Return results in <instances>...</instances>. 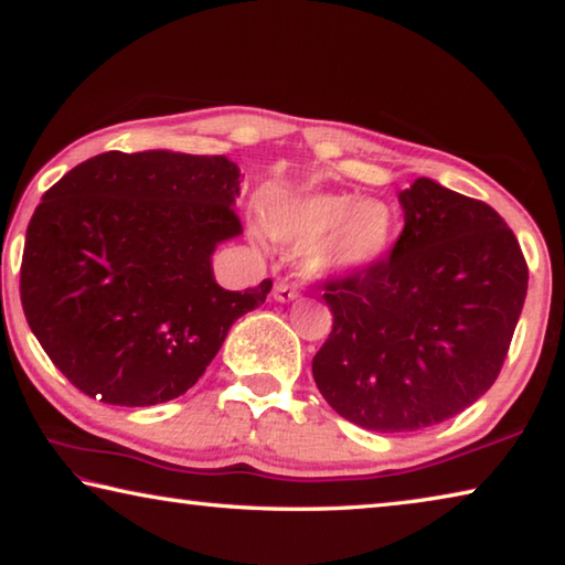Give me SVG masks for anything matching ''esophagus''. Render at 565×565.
<instances>
[{
    "label": "esophagus",
    "instance_id": "34e87169",
    "mask_svg": "<svg viewBox=\"0 0 565 565\" xmlns=\"http://www.w3.org/2000/svg\"><path fill=\"white\" fill-rule=\"evenodd\" d=\"M296 296H299V291H296L294 286H289V284H276L274 286V299L276 301H294Z\"/></svg>",
    "mask_w": 565,
    "mask_h": 565
}]
</instances>
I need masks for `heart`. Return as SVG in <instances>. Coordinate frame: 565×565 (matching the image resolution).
Wrapping results in <instances>:
<instances>
[{"instance_id": "heart-1", "label": "heart", "mask_w": 565, "mask_h": 565, "mask_svg": "<svg viewBox=\"0 0 565 565\" xmlns=\"http://www.w3.org/2000/svg\"><path fill=\"white\" fill-rule=\"evenodd\" d=\"M276 244L306 252L311 271L351 276L384 259L396 234V214L384 202H356L343 191H303L266 212Z\"/></svg>"}]
</instances>
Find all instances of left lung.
<instances>
[{"instance_id":"left-lung-1","label":"left lung","mask_w":565,"mask_h":565,"mask_svg":"<svg viewBox=\"0 0 565 565\" xmlns=\"http://www.w3.org/2000/svg\"><path fill=\"white\" fill-rule=\"evenodd\" d=\"M404 228L371 269L321 279L333 313L311 371L351 424L404 434L461 414L499 379L529 264L501 214L431 179L401 191Z\"/></svg>"}]
</instances>
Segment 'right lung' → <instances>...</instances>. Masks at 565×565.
Instances as JSON below:
<instances>
[{
	"mask_svg": "<svg viewBox=\"0 0 565 565\" xmlns=\"http://www.w3.org/2000/svg\"><path fill=\"white\" fill-rule=\"evenodd\" d=\"M226 157L104 151L44 191L19 269L26 323L72 384L154 406L196 384L232 323L266 301L214 281L218 242L244 232Z\"/></svg>",
	"mask_w": 565,
	"mask_h": 565,
	"instance_id": "right-lung-1",
	"label": "right lung"
}]
</instances>
